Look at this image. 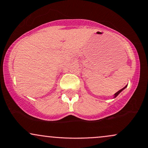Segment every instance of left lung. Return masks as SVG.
I'll list each match as a JSON object with an SVG mask.
<instances>
[{
    "instance_id": "1",
    "label": "left lung",
    "mask_w": 148,
    "mask_h": 148,
    "mask_svg": "<svg viewBox=\"0 0 148 148\" xmlns=\"http://www.w3.org/2000/svg\"><path fill=\"white\" fill-rule=\"evenodd\" d=\"M127 87V86H125V87H124V88H123V89L120 90H119V91H118V92H116V93H115V94H114V95H113V98H115V97H117V96H118V95H119V94H120V92H122V91H123V90H125V88H126Z\"/></svg>"
}]
</instances>
